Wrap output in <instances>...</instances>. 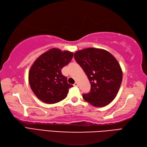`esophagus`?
Here are the masks:
<instances>
[{
  "mask_svg": "<svg viewBox=\"0 0 147 147\" xmlns=\"http://www.w3.org/2000/svg\"><path fill=\"white\" fill-rule=\"evenodd\" d=\"M74 86L75 87H78V86H79V84H78V82H75V84H74Z\"/></svg>",
  "mask_w": 147,
  "mask_h": 147,
  "instance_id": "1",
  "label": "esophagus"
}]
</instances>
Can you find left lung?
Here are the masks:
<instances>
[{"label":"left lung","mask_w":147,"mask_h":147,"mask_svg":"<svg viewBox=\"0 0 147 147\" xmlns=\"http://www.w3.org/2000/svg\"><path fill=\"white\" fill-rule=\"evenodd\" d=\"M74 58L90 83V92L83 94L84 99L99 107L111 102L123 79L122 70L115 57L103 49L89 48L76 51Z\"/></svg>","instance_id":"1"}]
</instances>
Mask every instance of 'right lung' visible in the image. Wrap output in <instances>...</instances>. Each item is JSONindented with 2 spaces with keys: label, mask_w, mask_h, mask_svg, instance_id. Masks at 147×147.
<instances>
[{
  "label": "right lung",
  "mask_w": 147,
  "mask_h": 147,
  "mask_svg": "<svg viewBox=\"0 0 147 147\" xmlns=\"http://www.w3.org/2000/svg\"><path fill=\"white\" fill-rule=\"evenodd\" d=\"M74 53L52 48L35 60L29 71V83L38 98L47 104L60 102L73 86L67 82L61 69L69 63Z\"/></svg>",
  "instance_id": "add662e5"
}]
</instances>
